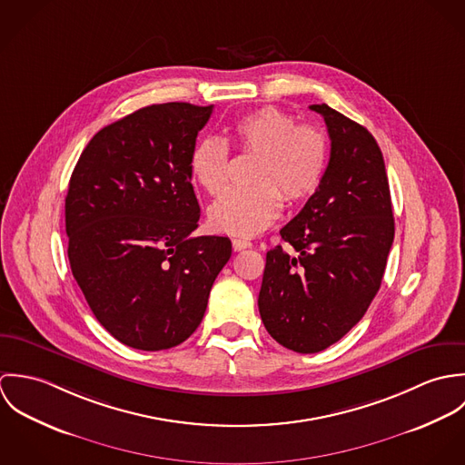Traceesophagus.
<instances>
[{"mask_svg":"<svg viewBox=\"0 0 465 465\" xmlns=\"http://www.w3.org/2000/svg\"><path fill=\"white\" fill-rule=\"evenodd\" d=\"M252 243L249 242V240H242V238H234L232 240V249L236 251V252H240V251H243V249H249Z\"/></svg>","mask_w":465,"mask_h":465,"instance_id":"esophagus-1","label":"esophagus"}]
</instances>
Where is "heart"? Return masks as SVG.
Masks as SVG:
<instances>
[{
  "instance_id": "heart-1",
  "label": "heart",
  "mask_w": 465,
  "mask_h": 465,
  "mask_svg": "<svg viewBox=\"0 0 465 465\" xmlns=\"http://www.w3.org/2000/svg\"><path fill=\"white\" fill-rule=\"evenodd\" d=\"M232 144L256 155L249 190H229L207 209L209 225L218 232L254 236L288 203L310 199L321 186L330 157L326 134L315 125H297V118L279 107H262L242 116L231 134ZM229 146L218 137H205L192 152V177L209 195H218L227 183Z\"/></svg>"
}]
</instances>
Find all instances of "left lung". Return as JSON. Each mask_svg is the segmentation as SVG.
Instances as JSON below:
<instances>
[{
    "mask_svg": "<svg viewBox=\"0 0 465 465\" xmlns=\"http://www.w3.org/2000/svg\"><path fill=\"white\" fill-rule=\"evenodd\" d=\"M319 113L331 155L319 190L266 252L260 315L270 336L295 352L328 349L376 297L394 242L383 153L365 127L326 104Z\"/></svg>",
    "mask_w": 465,
    "mask_h": 465,
    "instance_id": "8db88e82",
    "label": "left lung"
}]
</instances>
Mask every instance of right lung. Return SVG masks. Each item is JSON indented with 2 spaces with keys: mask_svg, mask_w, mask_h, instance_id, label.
I'll use <instances>...</instances> for the list:
<instances>
[{
  "mask_svg": "<svg viewBox=\"0 0 465 465\" xmlns=\"http://www.w3.org/2000/svg\"><path fill=\"white\" fill-rule=\"evenodd\" d=\"M213 105H148L84 148L66 197L67 258L96 321L122 343L163 351L199 328L231 240L197 236L190 159Z\"/></svg>",
  "mask_w": 465,
  "mask_h": 465,
  "instance_id": "1",
  "label": "right lung"
}]
</instances>
